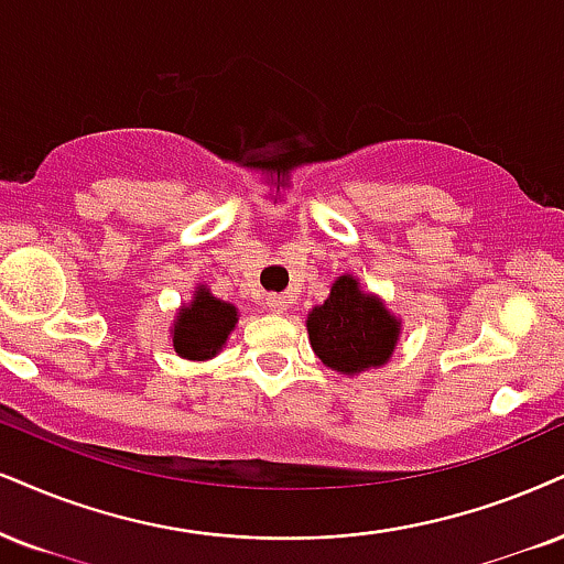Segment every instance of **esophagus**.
<instances>
[{
  "label": "esophagus",
  "mask_w": 564,
  "mask_h": 564,
  "mask_svg": "<svg viewBox=\"0 0 564 564\" xmlns=\"http://www.w3.org/2000/svg\"><path fill=\"white\" fill-rule=\"evenodd\" d=\"M267 308L271 311V314H284L288 311V297L284 295H267Z\"/></svg>",
  "instance_id": "34e87169"
}]
</instances>
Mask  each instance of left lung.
Here are the masks:
<instances>
[{"mask_svg": "<svg viewBox=\"0 0 564 564\" xmlns=\"http://www.w3.org/2000/svg\"><path fill=\"white\" fill-rule=\"evenodd\" d=\"M316 356L343 373L387 364L398 343V318L377 297L360 293L352 276H339L324 305L308 314Z\"/></svg>", "mask_w": 564, "mask_h": 564, "instance_id": "obj_1", "label": "left lung"}]
</instances>
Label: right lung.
<instances>
[{"mask_svg":"<svg viewBox=\"0 0 564 564\" xmlns=\"http://www.w3.org/2000/svg\"><path fill=\"white\" fill-rule=\"evenodd\" d=\"M235 322H238L235 305L217 301L214 295H208V290H198L196 301L180 311L172 343L183 358H214L219 347L227 343Z\"/></svg>","mask_w":564,"mask_h":564,"instance_id":"obj_1","label":"right lung"}]
</instances>
